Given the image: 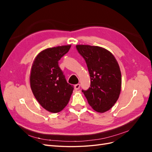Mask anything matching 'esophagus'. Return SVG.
<instances>
[{"label": "esophagus", "mask_w": 152, "mask_h": 152, "mask_svg": "<svg viewBox=\"0 0 152 152\" xmlns=\"http://www.w3.org/2000/svg\"><path fill=\"white\" fill-rule=\"evenodd\" d=\"M80 87V85L79 84H75V85L74 86V89H75V90H78V89H79Z\"/></svg>", "instance_id": "esophagus-1"}]
</instances>
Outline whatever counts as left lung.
Returning <instances> with one entry per match:
<instances>
[{"label":"left lung","mask_w":152,"mask_h":152,"mask_svg":"<svg viewBox=\"0 0 152 152\" xmlns=\"http://www.w3.org/2000/svg\"><path fill=\"white\" fill-rule=\"evenodd\" d=\"M78 51L86 62L91 86L82 90L88 103L99 113L108 111L117 102L121 91L120 67L111 52L99 46L77 45Z\"/></svg>","instance_id":"8db88e82"}]
</instances>
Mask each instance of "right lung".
Masks as SVG:
<instances>
[{
    "label": "right lung",
    "instance_id": "right-lung-1",
    "mask_svg": "<svg viewBox=\"0 0 152 152\" xmlns=\"http://www.w3.org/2000/svg\"><path fill=\"white\" fill-rule=\"evenodd\" d=\"M71 45L45 49L34 59L30 84L39 103L51 113H58L68 103L73 87L67 83L58 61L68 52Z\"/></svg>",
    "mask_w": 152,
    "mask_h": 152
}]
</instances>
